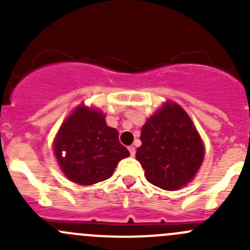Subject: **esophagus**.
I'll return each instance as SVG.
<instances>
[{
    "mask_svg": "<svg viewBox=\"0 0 250 250\" xmlns=\"http://www.w3.org/2000/svg\"><path fill=\"white\" fill-rule=\"evenodd\" d=\"M128 150H129V152H130V156H135V147L134 146H129V147H128Z\"/></svg>",
    "mask_w": 250,
    "mask_h": 250,
    "instance_id": "34e87169",
    "label": "esophagus"
}]
</instances>
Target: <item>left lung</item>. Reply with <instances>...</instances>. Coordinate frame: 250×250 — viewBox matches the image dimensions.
<instances>
[{"instance_id":"left-lung-1","label":"left lung","mask_w":250,"mask_h":250,"mask_svg":"<svg viewBox=\"0 0 250 250\" xmlns=\"http://www.w3.org/2000/svg\"><path fill=\"white\" fill-rule=\"evenodd\" d=\"M137 160L148 183L175 191L190 183L204 158V146L185 110L167 102L141 128Z\"/></svg>"}]
</instances>
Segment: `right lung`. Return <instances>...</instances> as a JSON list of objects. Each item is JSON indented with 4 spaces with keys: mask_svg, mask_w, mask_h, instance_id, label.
I'll return each instance as SVG.
<instances>
[{
    "mask_svg": "<svg viewBox=\"0 0 250 250\" xmlns=\"http://www.w3.org/2000/svg\"><path fill=\"white\" fill-rule=\"evenodd\" d=\"M54 155L69 180L92 185L109 179L129 151L118 140L117 129L106 125L102 111L80 105L60 127Z\"/></svg>",
    "mask_w": 250,
    "mask_h": 250,
    "instance_id": "add662e5",
    "label": "right lung"
}]
</instances>
